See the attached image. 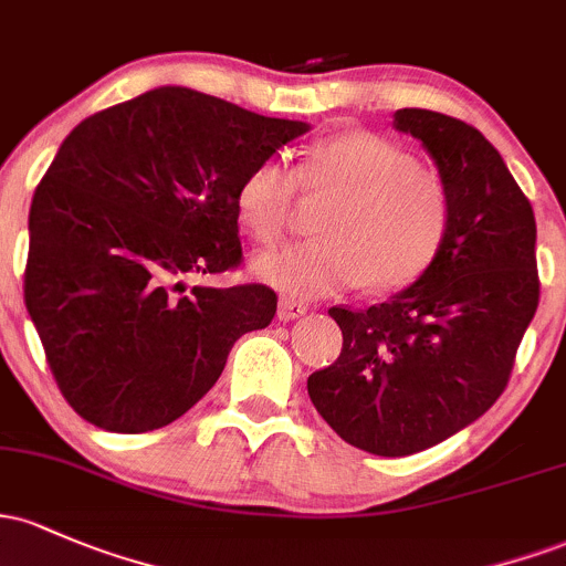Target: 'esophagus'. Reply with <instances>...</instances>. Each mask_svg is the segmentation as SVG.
<instances>
[{
	"label": "esophagus",
	"instance_id": "esophagus-1",
	"mask_svg": "<svg viewBox=\"0 0 566 566\" xmlns=\"http://www.w3.org/2000/svg\"><path fill=\"white\" fill-rule=\"evenodd\" d=\"M306 312H308L306 303L293 301V297H282V301H279L276 316H279V322H293V319H297V316H303Z\"/></svg>",
	"mask_w": 566,
	"mask_h": 566
}]
</instances>
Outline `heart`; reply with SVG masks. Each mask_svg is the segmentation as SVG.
<instances>
[{"mask_svg": "<svg viewBox=\"0 0 566 566\" xmlns=\"http://www.w3.org/2000/svg\"><path fill=\"white\" fill-rule=\"evenodd\" d=\"M297 190L333 196L314 222L319 239L260 254L254 273L287 297L314 301L368 282L400 290L432 265L451 220L449 190L397 142L340 132L303 150L297 171L265 158L235 188V217L258 244L282 239Z\"/></svg>", "mask_w": 566, "mask_h": 566, "instance_id": "heart-1", "label": "heart"}]
</instances>
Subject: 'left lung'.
<instances>
[{"label": "left lung", "mask_w": 566, "mask_h": 566, "mask_svg": "<svg viewBox=\"0 0 566 566\" xmlns=\"http://www.w3.org/2000/svg\"><path fill=\"white\" fill-rule=\"evenodd\" d=\"M395 128L432 155L449 231L411 287L370 308H331L344 346L308 376L322 419L378 457L424 451L486 413L539 301L535 212L492 142L432 109H397Z\"/></svg>", "instance_id": "left-lung-1"}]
</instances>
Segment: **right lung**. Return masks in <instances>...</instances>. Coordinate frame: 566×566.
<instances>
[{
  "label": "right lung",
  "instance_id": "add662e5",
  "mask_svg": "<svg viewBox=\"0 0 566 566\" xmlns=\"http://www.w3.org/2000/svg\"><path fill=\"white\" fill-rule=\"evenodd\" d=\"M308 123L155 88L85 117L29 212L23 301L66 402L109 432L190 411L244 333L269 327L265 284L188 279L239 269L235 188Z\"/></svg>",
  "mask_w": 566,
  "mask_h": 566
}]
</instances>
